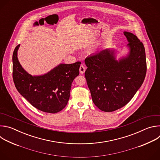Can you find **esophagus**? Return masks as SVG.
Here are the masks:
<instances>
[{
	"mask_svg": "<svg viewBox=\"0 0 160 160\" xmlns=\"http://www.w3.org/2000/svg\"><path fill=\"white\" fill-rule=\"evenodd\" d=\"M79 70H80V73L81 74L84 73V72H85V66H84L83 65H81L80 67Z\"/></svg>",
	"mask_w": 160,
	"mask_h": 160,
	"instance_id": "34e87169",
	"label": "esophagus"
}]
</instances>
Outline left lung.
<instances>
[{
  "instance_id": "8db88e82",
  "label": "left lung",
  "mask_w": 160,
  "mask_h": 160,
  "mask_svg": "<svg viewBox=\"0 0 160 160\" xmlns=\"http://www.w3.org/2000/svg\"><path fill=\"white\" fill-rule=\"evenodd\" d=\"M128 52L117 59V51L107 49L85 59L87 85L95 105L111 112L125 106L144 80L146 59L143 43L135 35L123 32Z\"/></svg>"
}]
</instances>
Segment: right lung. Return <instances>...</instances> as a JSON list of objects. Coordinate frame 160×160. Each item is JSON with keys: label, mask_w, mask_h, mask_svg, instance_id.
<instances>
[{"label": "right lung", "mask_w": 160, "mask_h": 160, "mask_svg": "<svg viewBox=\"0 0 160 160\" xmlns=\"http://www.w3.org/2000/svg\"><path fill=\"white\" fill-rule=\"evenodd\" d=\"M20 45L12 55V76L19 93L42 111L56 113L66 106L73 80L79 75L81 62L61 63L49 72L32 75L22 67L18 58Z\"/></svg>", "instance_id": "add662e5"}]
</instances>
